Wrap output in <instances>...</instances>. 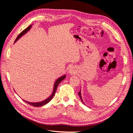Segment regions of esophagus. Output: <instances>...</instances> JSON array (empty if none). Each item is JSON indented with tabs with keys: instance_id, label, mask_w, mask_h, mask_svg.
<instances>
[{
	"instance_id": "34e87169",
	"label": "esophagus",
	"mask_w": 133,
	"mask_h": 133,
	"mask_svg": "<svg viewBox=\"0 0 133 133\" xmlns=\"http://www.w3.org/2000/svg\"><path fill=\"white\" fill-rule=\"evenodd\" d=\"M73 72H74V70H73V68H70V69L69 70V73H70V74H72V73H73Z\"/></svg>"
}]
</instances>
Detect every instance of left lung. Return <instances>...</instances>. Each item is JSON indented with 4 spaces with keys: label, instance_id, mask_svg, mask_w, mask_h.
Instances as JSON below:
<instances>
[{
    "label": "left lung",
    "instance_id": "8db88e82",
    "mask_svg": "<svg viewBox=\"0 0 133 133\" xmlns=\"http://www.w3.org/2000/svg\"><path fill=\"white\" fill-rule=\"evenodd\" d=\"M78 94H79V96H80V99H81V100H82V102L84 103V102H83V101L82 98V96H81V90H80V91L78 92Z\"/></svg>",
    "mask_w": 133,
    "mask_h": 133
}]
</instances>
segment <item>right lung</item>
Wrapping results in <instances>:
<instances>
[{"label": "right lung", "instance_id": "obj_1", "mask_svg": "<svg viewBox=\"0 0 133 133\" xmlns=\"http://www.w3.org/2000/svg\"><path fill=\"white\" fill-rule=\"evenodd\" d=\"M31 26L32 25H30V26H28V28H26L23 31H22L21 33H20L19 34V35L18 36V37L17 38V39H15V41L14 42V43H15L16 42H17L18 40L21 38L23 35H24L25 34H26L27 32L29 31L30 28H31ZM66 77V75H64L62 76H60V78H59L57 80H56L55 83H54V88H53V92H52V94H51V95L50 96H49L47 99H46L45 100H43V101L42 102H37V103H31V102H27V101H25V100H24V101H25V102L28 103L29 104H30V105H32V106H34V107H42V106H43L44 105H45V104H46L47 103H49L50 100L53 99L54 95H55V92H56V90H57V87L58 86V85L59 84V83L61 82L62 80H63Z\"/></svg>", "mask_w": 133, "mask_h": 133}]
</instances>
